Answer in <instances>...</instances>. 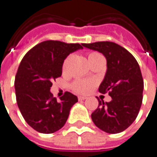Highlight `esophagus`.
Instances as JSON below:
<instances>
[{
	"mask_svg": "<svg viewBox=\"0 0 157 157\" xmlns=\"http://www.w3.org/2000/svg\"><path fill=\"white\" fill-rule=\"evenodd\" d=\"M86 96H78V100L79 101H84V100H86Z\"/></svg>",
	"mask_w": 157,
	"mask_h": 157,
	"instance_id": "esophagus-1",
	"label": "esophagus"
}]
</instances>
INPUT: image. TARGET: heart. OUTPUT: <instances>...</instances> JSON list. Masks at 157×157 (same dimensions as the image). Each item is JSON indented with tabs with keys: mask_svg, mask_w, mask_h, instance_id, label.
Listing matches in <instances>:
<instances>
[{
	"mask_svg": "<svg viewBox=\"0 0 157 157\" xmlns=\"http://www.w3.org/2000/svg\"><path fill=\"white\" fill-rule=\"evenodd\" d=\"M98 56H101V55H100L99 53H96V52H93V53L89 54L88 59ZM69 60H70V57H68L64 61L63 64V71H66L67 67H68V63H69ZM93 86H94V83L91 82V81L78 79V80H76V81L73 82L71 87H72V90L74 91L75 93H77V94H87V93H89L91 91Z\"/></svg>",
	"mask_w": 157,
	"mask_h": 157,
	"instance_id": "b5f03b06",
	"label": "heart"
}]
</instances>
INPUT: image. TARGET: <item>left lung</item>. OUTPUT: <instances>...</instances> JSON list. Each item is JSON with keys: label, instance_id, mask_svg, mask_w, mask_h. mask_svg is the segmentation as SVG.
Listing matches in <instances>:
<instances>
[{"label": "left lung", "instance_id": "1", "mask_svg": "<svg viewBox=\"0 0 157 157\" xmlns=\"http://www.w3.org/2000/svg\"><path fill=\"white\" fill-rule=\"evenodd\" d=\"M82 45L106 57L107 71L99 92L111 96L109 102L99 101L98 108L91 115L92 120L105 132H121L136 119L142 103L144 83L139 63L129 51L114 42Z\"/></svg>", "mask_w": 157, "mask_h": 157}]
</instances>
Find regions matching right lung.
I'll return each instance as SVG.
<instances>
[{"label":"right lung","instance_id":"add662e5","mask_svg":"<svg viewBox=\"0 0 157 157\" xmlns=\"http://www.w3.org/2000/svg\"><path fill=\"white\" fill-rule=\"evenodd\" d=\"M83 45L46 40L25 54L15 78L17 106L28 124L41 133H53L66 123L78 97L70 92L58 101L50 92L52 82L62 76L67 56Z\"/></svg>","mask_w":157,"mask_h":157}]
</instances>
